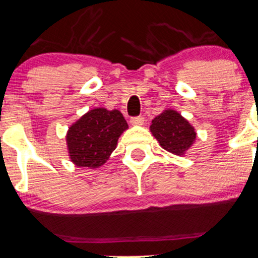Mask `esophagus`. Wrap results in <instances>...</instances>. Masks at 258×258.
<instances>
[{"mask_svg":"<svg viewBox=\"0 0 258 258\" xmlns=\"http://www.w3.org/2000/svg\"><path fill=\"white\" fill-rule=\"evenodd\" d=\"M130 123L133 124V125H142V124L145 123V118L144 117H133L132 119H130Z\"/></svg>","mask_w":258,"mask_h":258,"instance_id":"34e87169","label":"esophagus"}]
</instances>
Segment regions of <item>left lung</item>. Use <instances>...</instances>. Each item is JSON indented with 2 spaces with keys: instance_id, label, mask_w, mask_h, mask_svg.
Returning a JSON list of instances; mask_svg holds the SVG:
<instances>
[{
  "instance_id": "obj_1",
  "label": "left lung",
  "mask_w": 258,
  "mask_h": 258,
  "mask_svg": "<svg viewBox=\"0 0 258 258\" xmlns=\"http://www.w3.org/2000/svg\"><path fill=\"white\" fill-rule=\"evenodd\" d=\"M152 135L165 151L182 157L195 144L197 133L189 120L178 111L164 110L152 120L149 126Z\"/></svg>"
}]
</instances>
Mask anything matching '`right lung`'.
Wrapping results in <instances>:
<instances>
[{
  "label": "right lung",
  "instance_id": "add662e5",
  "mask_svg": "<svg viewBox=\"0 0 258 258\" xmlns=\"http://www.w3.org/2000/svg\"><path fill=\"white\" fill-rule=\"evenodd\" d=\"M128 123L118 110L95 107L68 128L66 135L69 159L75 166L99 168L109 160Z\"/></svg>",
  "mask_w": 258,
  "mask_h": 258
}]
</instances>
